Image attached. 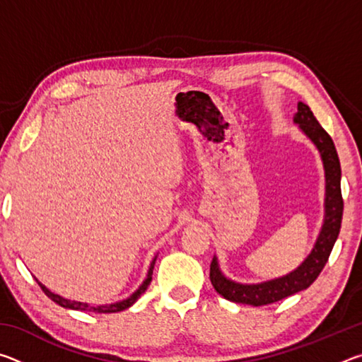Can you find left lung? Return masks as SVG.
<instances>
[{
	"label": "left lung",
	"instance_id": "1",
	"mask_svg": "<svg viewBox=\"0 0 362 362\" xmlns=\"http://www.w3.org/2000/svg\"><path fill=\"white\" fill-rule=\"evenodd\" d=\"M296 122L300 124L302 131L313 140L317 150L321 151L324 169H326V220H324L321 235L317 238L313 252L308 255V259L296 272L289 273L284 278L273 279L257 286H243L226 279L220 273L217 260L214 257L211 262V283L214 289L230 302L262 306L279 302V300L289 297L292 293L306 289V287L315 283L322 268L326 267L334 244L339 238L343 216V198L340 188L341 169L334 140L322 129V126L317 122L310 107L302 102H298Z\"/></svg>",
	"mask_w": 362,
	"mask_h": 362
}]
</instances>
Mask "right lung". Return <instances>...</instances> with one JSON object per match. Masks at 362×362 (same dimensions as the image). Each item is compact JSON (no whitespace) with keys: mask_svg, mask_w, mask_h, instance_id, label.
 I'll list each match as a JSON object with an SVG mask.
<instances>
[{"mask_svg":"<svg viewBox=\"0 0 362 362\" xmlns=\"http://www.w3.org/2000/svg\"><path fill=\"white\" fill-rule=\"evenodd\" d=\"M156 260V259H155ZM155 260L151 262V267H150V272H148V278L144 281V284L139 287L137 292H134L129 298L122 300V302L118 303H113V305H102V306H89L88 303H81V302H71V300H66L60 296H56V293H52L51 291H47L45 286L41 283L40 287L42 289V292L46 293V296L52 300V302L59 303L60 306H64V308H71V310H81V311H93V313H118V311H122L126 308H129L131 305L136 303V300L142 296V293L148 289V286L151 283V274H153V267H155Z\"/></svg>","mask_w":362,"mask_h":362,"instance_id":"right-lung-1","label":"right lung"}]
</instances>
